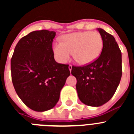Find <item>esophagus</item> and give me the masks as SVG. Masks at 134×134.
I'll list each match as a JSON object with an SVG mask.
<instances>
[{
    "instance_id": "34e87169",
    "label": "esophagus",
    "mask_w": 134,
    "mask_h": 134,
    "mask_svg": "<svg viewBox=\"0 0 134 134\" xmlns=\"http://www.w3.org/2000/svg\"><path fill=\"white\" fill-rule=\"evenodd\" d=\"M68 68H69L70 71H71V70H72V65H69L68 66Z\"/></svg>"
}]
</instances>
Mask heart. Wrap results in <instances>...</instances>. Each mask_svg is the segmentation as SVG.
I'll use <instances>...</instances> for the list:
<instances>
[{
    "label": "heart",
    "instance_id": "1",
    "mask_svg": "<svg viewBox=\"0 0 134 134\" xmlns=\"http://www.w3.org/2000/svg\"><path fill=\"white\" fill-rule=\"evenodd\" d=\"M103 46L102 36L98 32L91 31L67 34L61 39V42L55 43L53 51L56 58L64 63L71 54L77 63L88 64L97 58Z\"/></svg>",
    "mask_w": 134,
    "mask_h": 134
}]
</instances>
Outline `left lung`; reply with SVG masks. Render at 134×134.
<instances>
[{
	"instance_id": "1",
	"label": "left lung",
	"mask_w": 134,
	"mask_h": 134,
	"mask_svg": "<svg viewBox=\"0 0 134 134\" xmlns=\"http://www.w3.org/2000/svg\"><path fill=\"white\" fill-rule=\"evenodd\" d=\"M97 31L103 41L98 58L88 64L73 66L71 73L76 79V91L81 102L99 107L108 102L115 93L122 75L121 52L114 37L103 29Z\"/></svg>"
}]
</instances>
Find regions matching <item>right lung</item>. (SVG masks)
I'll list each match as a JSON object with an SVG mask.
<instances>
[{
    "label": "right lung",
    "mask_w": 134,
    "mask_h": 134,
    "mask_svg": "<svg viewBox=\"0 0 134 134\" xmlns=\"http://www.w3.org/2000/svg\"><path fill=\"white\" fill-rule=\"evenodd\" d=\"M55 32L35 31L23 37L10 60L11 79L20 99L36 111L51 109L60 98V91L70 74L68 64L54 58Z\"/></svg>",
    "instance_id": "1"
}]
</instances>
